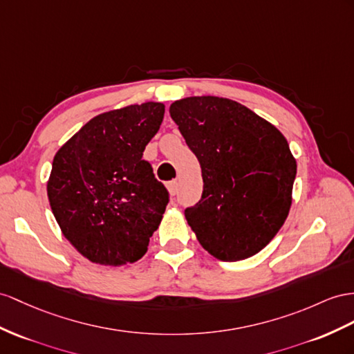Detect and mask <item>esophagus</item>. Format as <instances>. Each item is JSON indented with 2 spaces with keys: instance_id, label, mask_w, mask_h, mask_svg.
I'll return each mask as SVG.
<instances>
[{
  "instance_id": "obj_1",
  "label": "esophagus",
  "mask_w": 354,
  "mask_h": 354,
  "mask_svg": "<svg viewBox=\"0 0 354 354\" xmlns=\"http://www.w3.org/2000/svg\"><path fill=\"white\" fill-rule=\"evenodd\" d=\"M178 188H179V185H178V180L176 179L175 180H170V183L167 184V189H169L170 196H175L178 193Z\"/></svg>"
}]
</instances>
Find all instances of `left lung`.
I'll return each mask as SVG.
<instances>
[{
    "label": "left lung",
    "mask_w": 354,
    "mask_h": 354,
    "mask_svg": "<svg viewBox=\"0 0 354 354\" xmlns=\"http://www.w3.org/2000/svg\"><path fill=\"white\" fill-rule=\"evenodd\" d=\"M169 112L202 167V197L185 209L198 242L223 261L257 254L292 205L296 160L286 138L229 98L187 97Z\"/></svg>",
    "instance_id": "obj_1"
}]
</instances>
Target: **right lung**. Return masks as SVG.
<instances>
[{"mask_svg":"<svg viewBox=\"0 0 354 354\" xmlns=\"http://www.w3.org/2000/svg\"><path fill=\"white\" fill-rule=\"evenodd\" d=\"M165 104H131L93 118L52 162V212L80 254L100 265L139 260L158 229L169 192L143 160Z\"/></svg>","mask_w":354,"mask_h":354,"instance_id":"obj_1","label":"right lung"}]
</instances>
